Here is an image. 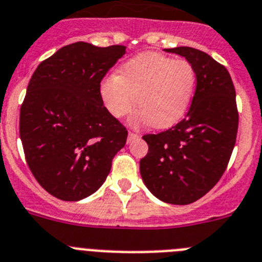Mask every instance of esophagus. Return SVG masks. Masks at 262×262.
Wrapping results in <instances>:
<instances>
[{
	"label": "esophagus",
	"instance_id": "34e87169",
	"mask_svg": "<svg viewBox=\"0 0 262 262\" xmlns=\"http://www.w3.org/2000/svg\"><path fill=\"white\" fill-rule=\"evenodd\" d=\"M138 138H139V135H138V134H135V133H128V138H127V142L131 143V142H133V140L138 139Z\"/></svg>",
	"mask_w": 262,
	"mask_h": 262
}]
</instances>
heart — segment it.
<instances>
[{
    "label": "heart",
    "mask_w": 262,
    "mask_h": 262,
    "mask_svg": "<svg viewBox=\"0 0 262 262\" xmlns=\"http://www.w3.org/2000/svg\"><path fill=\"white\" fill-rule=\"evenodd\" d=\"M196 86V74L189 62L172 59L159 53H142L128 59L119 74H108L99 83L104 107L116 119L133 108L134 124L148 122L154 128H168L188 110Z\"/></svg>",
    "instance_id": "heart-1"
}]
</instances>
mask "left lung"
Wrapping results in <instances>:
<instances>
[{
    "label": "left lung",
    "mask_w": 262,
    "mask_h": 262,
    "mask_svg": "<svg viewBox=\"0 0 262 262\" xmlns=\"http://www.w3.org/2000/svg\"><path fill=\"white\" fill-rule=\"evenodd\" d=\"M164 51L192 64L196 91L182 122L143 136L148 152L140 160V175L159 200L185 205L211 191L227 168L237 136L236 91L227 69L204 51L187 46Z\"/></svg>",
    "instance_id": "1"
}]
</instances>
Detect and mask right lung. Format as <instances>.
Listing matches in <instances>:
<instances>
[{"label": "right lung", "instance_id": "right-lung-1", "mask_svg": "<svg viewBox=\"0 0 262 262\" xmlns=\"http://www.w3.org/2000/svg\"><path fill=\"white\" fill-rule=\"evenodd\" d=\"M126 46L67 45L35 69L19 113L31 173L50 195L78 201L100 188L126 127L103 106L99 83Z\"/></svg>", "mask_w": 262, "mask_h": 262}]
</instances>
